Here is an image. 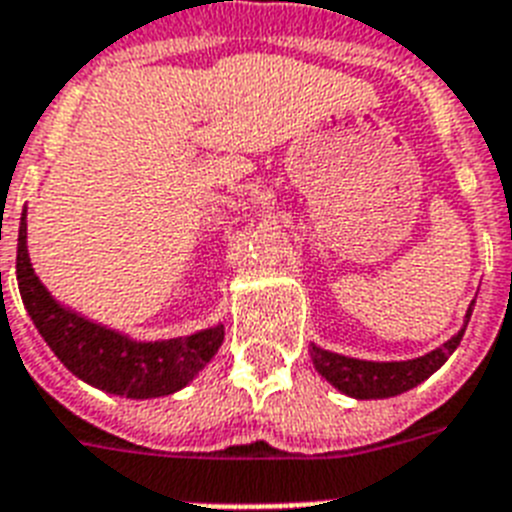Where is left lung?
Returning <instances> with one entry per match:
<instances>
[{
  "mask_svg": "<svg viewBox=\"0 0 512 512\" xmlns=\"http://www.w3.org/2000/svg\"><path fill=\"white\" fill-rule=\"evenodd\" d=\"M471 313L473 305L465 313V326L471 321ZM465 326L452 336L450 342H444L442 347H436L429 355L415 357V360H402V363L355 360V357H344L336 355V352L321 350L315 344L310 355H313L315 371L321 373L326 381H331L347 397H355V400H384V397H394V394L413 389L421 381H426L431 373L439 371L447 363V357L458 350L460 339L465 334Z\"/></svg>",
  "mask_w": 512,
  "mask_h": 512,
  "instance_id": "obj_1",
  "label": "left lung"
}]
</instances>
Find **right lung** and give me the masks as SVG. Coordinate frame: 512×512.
<instances>
[{"label": "right lung", "mask_w": 512, "mask_h": 512, "mask_svg": "<svg viewBox=\"0 0 512 512\" xmlns=\"http://www.w3.org/2000/svg\"><path fill=\"white\" fill-rule=\"evenodd\" d=\"M18 289L44 342L70 373L110 394L149 400L178 392L205 368L223 342V326L168 342H134L65 310L33 273L26 247V213L18 231Z\"/></svg>", "instance_id": "1"}]
</instances>
